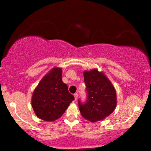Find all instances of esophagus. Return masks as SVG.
I'll list each match as a JSON object with an SVG mask.
<instances>
[{"label": "esophagus", "mask_w": 151, "mask_h": 151, "mask_svg": "<svg viewBox=\"0 0 151 151\" xmlns=\"http://www.w3.org/2000/svg\"><path fill=\"white\" fill-rule=\"evenodd\" d=\"M78 93H75V94H74V98H75V100H76L78 99Z\"/></svg>", "instance_id": "34e87169"}]
</instances>
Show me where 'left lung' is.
Segmentation results:
<instances>
[{"label": "left lung", "mask_w": 151, "mask_h": 151, "mask_svg": "<svg viewBox=\"0 0 151 151\" xmlns=\"http://www.w3.org/2000/svg\"><path fill=\"white\" fill-rule=\"evenodd\" d=\"M87 99L84 103L78 101L82 116L96 122L102 120L114 111L117 104L114 86L103 72L98 69L84 72Z\"/></svg>", "instance_id": "obj_1"}]
</instances>
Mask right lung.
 <instances>
[{
    "label": "right lung",
    "instance_id": "obj_1",
    "mask_svg": "<svg viewBox=\"0 0 151 151\" xmlns=\"http://www.w3.org/2000/svg\"><path fill=\"white\" fill-rule=\"evenodd\" d=\"M62 72L61 68H53L40 80L32 95V108L42 120H56L74 100V96L62 80Z\"/></svg>",
    "mask_w": 151,
    "mask_h": 151
}]
</instances>
